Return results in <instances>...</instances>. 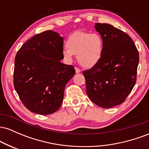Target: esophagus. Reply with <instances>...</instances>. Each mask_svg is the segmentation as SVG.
Here are the masks:
<instances>
[{
	"label": "esophagus",
	"instance_id": "1",
	"mask_svg": "<svg viewBox=\"0 0 149 149\" xmlns=\"http://www.w3.org/2000/svg\"><path fill=\"white\" fill-rule=\"evenodd\" d=\"M75 70H76V73H79L81 72V70H80V69H78V68L77 67H75Z\"/></svg>",
	"mask_w": 149,
	"mask_h": 149
}]
</instances>
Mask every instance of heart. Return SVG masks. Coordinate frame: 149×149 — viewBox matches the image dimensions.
<instances>
[{
  "label": "heart",
  "mask_w": 149,
  "mask_h": 149,
  "mask_svg": "<svg viewBox=\"0 0 149 149\" xmlns=\"http://www.w3.org/2000/svg\"><path fill=\"white\" fill-rule=\"evenodd\" d=\"M66 47L62 51L65 60L71 62L73 54H76L77 59L82 66L92 68L102 59L104 42L99 34L77 31L68 37Z\"/></svg>",
  "instance_id": "b5f03b06"
}]
</instances>
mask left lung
Returning <instances> with one entry per match:
<instances>
[{
    "label": "left lung",
    "instance_id": "8db88e82",
    "mask_svg": "<svg viewBox=\"0 0 149 149\" xmlns=\"http://www.w3.org/2000/svg\"><path fill=\"white\" fill-rule=\"evenodd\" d=\"M104 42L100 62L83 71L86 92L93 103L109 109L122 104L136 80L139 52L127 33L108 24L96 23Z\"/></svg>",
    "mask_w": 149,
    "mask_h": 149
}]
</instances>
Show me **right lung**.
<instances>
[{
  "label": "right lung",
  "instance_id": "add662e5",
  "mask_svg": "<svg viewBox=\"0 0 149 149\" xmlns=\"http://www.w3.org/2000/svg\"><path fill=\"white\" fill-rule=\"evenodd\" d=\"M64 38L52 30L36 34L20 47L15 59L14 87L30 111L49 115L62 103L66 85L75 75L61 62Z\"/></svg>",
  "mask_w": 149,
  "mask_h": 149
}]
</instances>
